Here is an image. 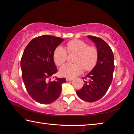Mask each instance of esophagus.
I'll use <instances>...</instances> for the list:
<instances>
[{"instance_id":"obj_1","label":"esophagus","mask_w":134,"mask_h":134,"mask_svg":"<svg viewBox=\"0 0 134 134\" xmlns=\"http://www.w3.org/2000/svg\"><path fill=\"white\" fill-rule=\"evenodd\" d=\"M73 78H69V77H66V81H72Z\"/></svg>"}]
</instances>
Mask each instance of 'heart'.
<instances>
[{"label":"heart","mask_w":134,"mask_h":134,"mask_svg":"<svg viewBox=\"0 0 134 134\" xmlns=\"http://www.w3.org/2000/svg\"><path fill=\"white\" fill-rule=\"evenodd\" d=\"M75 54L74 64H65L59 69V73L63 76L73 77L81 73L82 69L90 70L94 67L97 59V49L80 40L69 41L65 47L58 46L53 53V60L58 66L63 65L66 60L67 53Z\"/></svg>","instance_id":"b5f03b06"}]
</instances>
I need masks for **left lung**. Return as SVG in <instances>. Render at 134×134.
I'll return each instance as SVG.
<instances>
[{"label": "left lung", "mask_w": 134, "mask_h": 134, "mask_svg": "<svg viewBox=\"0 0 134 134\" xmlns=\"http://www.w3.org/2000/svg\"><path fill=\"white\" fill-rule=\"evenodd\" d=\"M96 46L97 61L96 65L85 76L82 89L76 91L80 99L88 102L100 99L107 92L112 82L114 70V55L109 46L100 38L88 35ZM84 77H82V79Z\"/></svg>", "instance_id": "obj_1"}]
</instances>
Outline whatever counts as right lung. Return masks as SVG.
Listing matches in <instances>:
<instances>
[{"label":"right lung","instance_id":"right-lung-1","mask_svg":"<svg viewBox=\"0 0 134 134\" xmlns=\"http://www.w3.org/2000/svg\"><path fill=\"white\" fill-rule=\"evenodd\" d=\"M63 41L49 35L36 37L27 45L21 57L20 65L26 89L32 98L41 104H49L58 98L62 84L66 81L65 78L47 81L57 72L53 53Z\"/></svg>","mask_w":134,"mask_h":134}]
</instances>
